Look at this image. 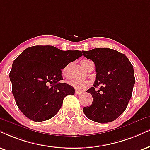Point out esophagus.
Segmentation results:
<instances>
[{
	"label": "esophagus",
	"instance_id": "34e87169",
	"mask_svg": "<svg viewBox=\"0 0 150 150\" xmlns=\"http://www.w3.org/2000/svg\"><path fill=\"white\" fill-rule=\"evenodd\" d=\"M81 93H82V91H77V90L75 91V94L76 95H81Z\"/></svg>",
	"mask_w": 150,
	"mask_h": 150
}]
</instances>
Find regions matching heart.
<instances>
[{"mask_svg": "<svg viewBox=\"0 0 150 150\" xmlns=\"http://www.w3.org/2000/svg\"><path fill=\"white\" fill-rule=\"evenodd\" d=\"M90 62V60L88 59H83L81 61V64L83 66V68L85 69L87 64ZM69 85H71L74 88L77 90H83L86 88L90 85V81L88 80H83V79H71L69 81Z\"/></svg>", "mask_w": 150, "mask_h": 150, "instance_id": "b5f03b06", "label": "heart"}]
</instances>
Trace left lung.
Segmentation results:
<instances>
[{"instance_id":"1","label":"left lung","mask_w":150,"mask_h":150,"mask_svg":"<svg viewBox=\"0 0 150 150\" xmlns=\"http://www.w3.org/2000/svg\"><path fill=\"white\" fill-rule=\"evenodd\" d=\"M82 53L94 62L96 71L93 87L86 91L92 95V105L84 107L83 111L96 122H112L125 111L132 98L135 84L133 66L124 54L113 49L94 48Z\"/></svg>"}]
</instances>
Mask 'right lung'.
Listing matches in <instances>:
<instances>
[{"instance_id": "right-lung-1", "label": "right lung", "mask_w": 150, "mask_h": 150, "mask_svg": "<svg viewBox=\"0 0 150 150\" xmlns=\"http://www.w3.org/2000/svg\"><path fill=\"white\" fill-rule=\"evenodd\" d=\"M82 56L79 50H62L52 45H35L23 51L9 73L12 94L21 111L30 120L42 122L54 116L71 85L62 83V69Z\"/></svg>"}]
</instances>
